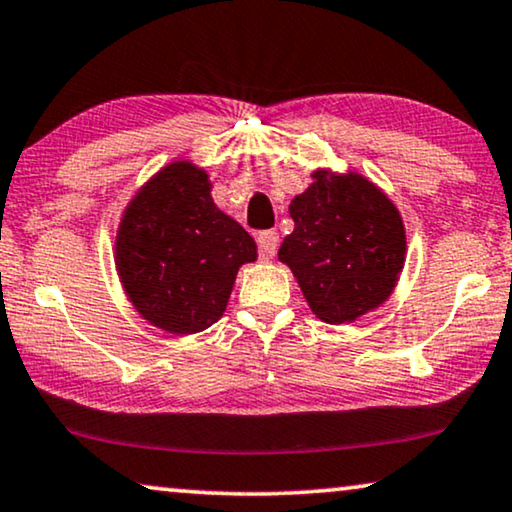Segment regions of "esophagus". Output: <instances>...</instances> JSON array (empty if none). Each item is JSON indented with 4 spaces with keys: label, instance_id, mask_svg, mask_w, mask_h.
I'll list each match as a JSON object with an SVG mask.
<instances>
[{
    "label": "esophagus",
    "instance_id": "34e87169",
    "mask_svg": "<svg viewBox=\"0 0 512 512\" xmlns=\"http://www.w3.org/2000/svg\"><path fill=\"white\" fill-rule=\"evenodd\" d=\"M257 243H259V255L264 259H273L278 250V234L276 232H262L257 236Z\"/></svg>",
    "mask_w": 512,
    "mask_h": 512
}]
</instances>
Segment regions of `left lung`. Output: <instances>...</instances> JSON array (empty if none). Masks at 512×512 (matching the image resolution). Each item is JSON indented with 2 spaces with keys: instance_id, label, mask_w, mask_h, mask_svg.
Masks as SVG:
<instances>
[{
  "instance_id": "left-lung-1",
  "label": "left lung",
  "mask_w": 512,
  "mask_h": 512,
  "mask_svg": "<svg viewBox=\"0 0 512 512\" xmlns=\"http://www.w3.org/2000/svg\"><path fill=\"white\" fill-rule=\"evenodd\" d=\"M290 204L294 232L278 259L290 266L315 318L350 325L392 297L406 264L399 208L359 171L315 169Z\"/></svg>"
}]
</instances>
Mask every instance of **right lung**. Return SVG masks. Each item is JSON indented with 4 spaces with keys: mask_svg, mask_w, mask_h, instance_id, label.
<instances>
[{
    "mask_svg": "<svg viewBox=\"0 0 512 512\" xmlns=\"http://www.w3.org/2000/svg\"><path fill=\"white\" fill-rule=\"evenodd\" d=\"M208 171L174 160L127 201L115 232V271L134 311L167 334L204 331L227 311L255 239L222 213Z\"/></svg>",
    "mask_w": 512,
    "mask_h": 512,
    "instance_id": "add662e5",
    "label": "right lung"
}]
</instances>
